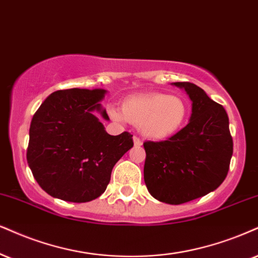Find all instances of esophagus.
<instances>
[{
    "label": "esophagus",
    "instance_id": "esophagus-1",
    "mask_svg": "<svg viewBox=\"0 0 258 258\" xmlns=\"http://www.w3.org/2000/svg\"><path fill=\"white\" fill-rule=\"evenodd\" d=\"M133 140H134V145L135 146H141L142 145V141L138 138V136H134V138H133Z\"/></svg>",
    "mask_w": 258,
    "mask_h": 258
}]
</instances>
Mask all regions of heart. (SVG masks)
<instances>
[{"instance_id": "obj_1", "label": "heart", "mask_w": 258, "mask_h": 258, "mask_svg": "<svg viewBox=\"0 0 258 258\" xmlns=\"http://www.w3.org/2000/svg\"><path fill=\"white\" fill-rule=\"evenodd\" d=\"M110 116L138 126L151 140H166L180 132L189 116V104L178 94L142 92L122 101L120 110L110 107Z\"/></svg>"}]
</instances>
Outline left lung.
<instances>
[{
  "instance_id": "obj_1",
  "label": "left lung",
  "mask_w": 258,
  "mask_h": 258,
  "mask_svg": "<svg viewBox=\"0 0 258 258\" xmlns=\"http://www.w3.org/2000/svg\"><path fill=\"white\" fill-rule=\"evenodd\" d=\"M192 101L189 123L172 138L144 144V178L160 202L182 205L214 191L227 176L233 141L224 106L191 82H173Z\"/></svg>"
}]
</instances>
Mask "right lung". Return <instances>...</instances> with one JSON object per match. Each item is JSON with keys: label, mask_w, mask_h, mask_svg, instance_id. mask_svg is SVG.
<instances>
[{"label": "right lung", "mask_w": 258, "mask_h": 258, "mask_svg": "<svg viewBox=\"0 0 258 258\" xmlns=\"http://www.w3.org/2000/svg\"><path fill=\"white\" fill-rule=\"evenodd\" d=\"M106 91L71 88L53 92L34 113L27 163L34 179L50 196L82 203L99 197L117 161L134 146L128 132L112 136L93 112Z\"/></svg>", "instance_id": "add662e5"}]
</instances>
